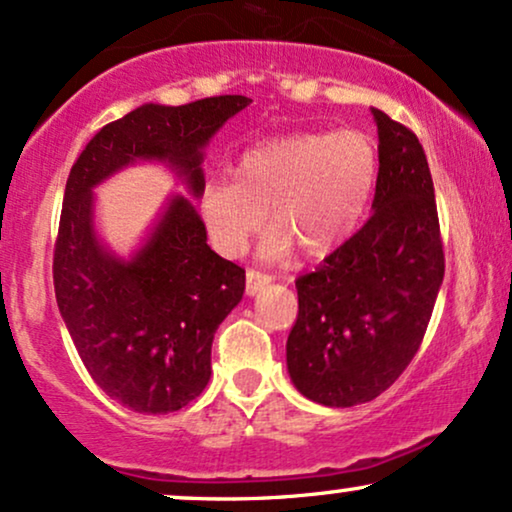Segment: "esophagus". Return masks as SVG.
I'll return each instance as SVG.
<instances>
[{"instance_id": "obj_1", "label": "esophagus", "mask_w": 512, "mask_h": 512, "mask_svg": "<svg viewBox=\"0 0 512 512\" xmlns=\"http://www.w3.org/2000/svg\"><path fill=\"white\" fill-rule=\"evenodd\" d=\"M272 283V276L269 274H262V272H255V269H250L248 276H245V293L250 295H257L262 291L264 286H269Z\"/></svg>"}]
</instances>
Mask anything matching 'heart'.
Here are the masks:
<instances>
[{
  "mask_svg": "<svg viewBox=\"0 0 512 512\" xmlns=\"http://www.w3.org/2000/svg\"><path fill=\"white\" fill-rule=\"evenodd\" d=\"M379 174L374 138L357 128L269 138L240 152L233 178H209L200 217L214 248L243 255L267 219L274 221L260 252L267 260L303 245L310 257L329 255L365 217Z\"/></svg>",
  "mask_w": 512,
  "mask_h": 512,
  "instance_id": "obj_1",
  "label": "heart"
}]
</instances>
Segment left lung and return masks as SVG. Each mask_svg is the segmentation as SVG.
Instances as JSON below:
<instances>
[{"mask_svg":"<svg viewBox=\"0 0 512 512\" xmlns=\"http://www.w3.org/2000/svg\"><path fill=\"white\" fill-rule=\"evenodd\" d=\"M379 174L372 217L300 276L288 334L293 386L326 408L374 400L420 348L443 283L434 183L420 140L372 107Z\"/></svg>","mask_w":512,"mask_h":512,"instance_id":"left-lung-1","label":"left lung"}]
</instances>
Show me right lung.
Here are the masks:
<instances>
[{
    "label": "right lung",
    "mask_w": 512,
    "mask_h": 512,
    "mask_svg": "<svg viewBox=\"0 0 512 512\" xmlns=\"http://www.w3.org/2000/svg\"><path fill=\"white\" fill-rule=\"evenodd\" d=\"M250 102L140 104L85 145L66 181L54 248L61 319L95 384L133 412L166 415L200 396L214 334L243 298L245 272L209 248L193 200L205 188L209 140ZM140 163L171 168L191 197L167 198L141 243L119 256L96 224L94 188Z\"/></svg>",
    "instance_id": "obj_1"
}]
</instances>
